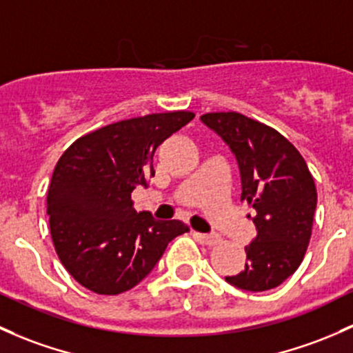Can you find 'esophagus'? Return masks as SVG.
Instances as JSON below:
<instances>
[{
    "label": "esophagus",
    "mask_w": 353,
    "mask_h": 353,
    "mask_svg": "<svg viewBox=\"0 0 353 353\" xmlns=\"http://www.w3.org/2000/svg\"><path fill=\"white\" fill-rule=\"evenodd\" d=\"M194 236L199 240V242L206 245H216L221 242V236L218 235V233H194Z\"/></svg>",
    "instance_id": "esophagus-1"
}]
</instances>
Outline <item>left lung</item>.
I'll use <instances>...</instances> for the list:
<instances>
[{
  "label": "left lung",
  "mask_w": 353,
  "mask_h": 353,
  "mask_svg": "<svg viewBox=\"0 0 353 353\" xmlns=\"http://www.w3.org/2000/svg\"><path fill=\"white\" fill-rule=\"evenodd\" d=\"M235 154L240 199L255 210L257 236L245 247L247 262L225 281L245 291H269L301 265L311 239L316 186L298 148L277 130L236 111L201 117Z\"/></svg>",
  "instance_id": "obj_1"
}]
</instances>
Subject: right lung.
Listing matches in <instances>:
<instances>
[{
    "label": "right lung",
    "instance_id": "add662e5",
    "mask_svg": "<svg viewBox=\"0 0 353 353\" xmlns=\"http://www.w3.org/2000/svg\"><path fill=\"white\" fill-rule=\"evenodd\" d=\"M194 118L167 111L86 133L59 159L47 194L50 236L65 270L96 294L117 296L148 276L167 243L188 232L133 208L132 191L154 177L155 148Z\"/></svg>",
    "mask_w": 353,
    "mask_h": 353
}]
</instances>
